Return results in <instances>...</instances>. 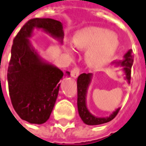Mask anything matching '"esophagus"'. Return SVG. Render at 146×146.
<instances>
[{"label": "esophagus", "mask_w": 146, "mask_h": 146, "mask_svg": "<svg viewBox=\"0 0 146 146\" xmlns=\"http://www.w3.org/2000/svg\"><path fill=\"white\" fill-rule=\"evenodd\" d=\"M70 74H71V76L73 77V78H77L78 76H79V74H80V70L78 69L77 67H75L74 69L71 70Z\"/></svg>", "instance_id": "1"}]
</instances>
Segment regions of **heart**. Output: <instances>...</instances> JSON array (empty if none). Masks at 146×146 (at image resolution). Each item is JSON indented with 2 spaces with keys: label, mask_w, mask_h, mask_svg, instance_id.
I'll return each instance as SVG.
<instances>
[{
  "label": "heart",
  "mask_w": 146,
  "mask_h": 146,
  "mask_svg": "<svg viewBox=\"0 0 146 146\" xmlns=\"http://www.w3.org/2000/svg\"><path fill=\"white\" fill-rule=\"evenodd\" d=\"M74 46L79 50H86L85 62L91 67H98L111 60L119 46L117 35L105 28L89 26L78 30L73 36ZM66 49L71 54L74 48L66 44Z\"/></svg>",
  "instance_id": "obj_1"
}]
</instances>
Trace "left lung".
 <instances>
[{
	"instance_id": "8db88e82",
	"label": "left lung",
	"mask_w": 146,
	"mask_h": 146,
	"mask_svg": "<svg viewBox=\"0 0 146 146\" xmlns=\"http://www.w3.org/2000/svg\"><path fill=\"white\" fill-rule=\"evenodd\" d=\"M113 64L116 66H120L122 67V70L125 75V80L127 81L128 84H130L131 80V66L133 64V55L132 50H129L126 54L124 55L123 59L118 62H113ZM93 75L91 73H83L80 76H79L77 79V107H78V112L80 118L85 124L94 126V125H100L106 122H108L112 121L118 113L120 108H117L110 116L106 117H98L94 115H93L88 109L86 105V95L87 91L89 89V86L91 82V79Z\"/></svg>"
}]
</instances>
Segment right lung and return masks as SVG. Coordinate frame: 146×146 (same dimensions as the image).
I'll list each match as a JSON object with an SVG mask.
<instances>
[{"instance_id":"right-lung-1","label":"right lung","mask_w":146,"mask_h":146,"mask_svg":"<svg viewBox=\"0 0 146 146\" xmlns=\"http://www.w3.org/2000/svg\"><path fill=\"white\" fill-rule=\"evenodd\" d=\"M34 29L62 42L64 31L60 21L49 18L29 20L13 41L7 80L11 103L19 117L29 123L42 124L50 117L64 73L43 60L34 48L29 40Z\"/></svg>"}]
</instances>
